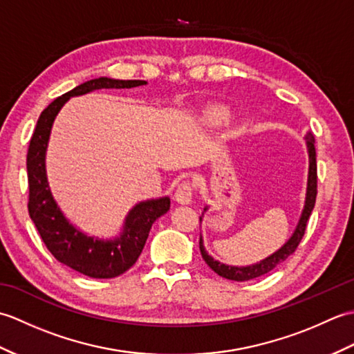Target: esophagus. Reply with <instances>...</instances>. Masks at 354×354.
<instances>
[{
	"mask_svg": "<svg viewBox=\"0 0 354 354\" xmlns=\"http://www.w3.org/2000/svg\"><path fill=\"white\" fill-rule=\"evenodd\" d=\"M193 198V189H192V184L190 183H183L178 185L176 193H175V201L178 204L181 205H187L192 202Z\"/></svg>",
	"mask_w": 354,
	"mask_h": 354,
	"instance_id": "1",
	"label": "esophagus"
}]
</instances>
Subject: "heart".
<instances>
[{"label":"heart","mask_w":354,"mask_h":354,"mask_svg":"<svg viewBox=\"0 0 354 354\" xmlns=\"http://www.w3.org/2000/svg\"><path fill=\"white\" fill-rule=\"evenodd\" d=\"M231 111L222 104H212L204 111V122L209 127L225 126L231 122Z\"/></svg>","instance_id":"heart-1"}]
</instances>
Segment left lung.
<instances>
[{
	"label": "left lung",
	"instance_id": "obj_1",
	"mask_svg": "<svg viewBox=\"0 0 354 354\" xmlns=\"http://www.w3.org/2000/svg\"><path fill=\"white\" fill-rule=\"evenodd\" d=\"M306 146H307V153H309V175H307V189H306V201H304V207L301 216H299V221L295 227V231L292 232V236L288 239L281 248H278L275 252L268 255L266 259H263L254 265L250 266H231V265H225V263H221L214 260L212 255H209L205 251L204 246V239H199V250L202 254V259L205 260L207 265L212 268L217 275H221L227 280L232 281H248L252 280V278H257L270 272L275 266L280 265L286 259L289 257L290 254L295 252L297 246L301 242V239L304 236L306 231V225L307 221H309L312 209L315 207V201H317V152H315V137L312 132L306 133ZM208 209V205L204 208V213ZM204 213L199 217V221L202 222L204 219Z\"/></svg>",
	"mask_w": 354,
	"mask_h": 354
}]
</instances>
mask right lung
Returning <instances> with one entry per match:
<instances>
[{
	"instance_id": "add662e5",
	"label": "right lung",
	"mask_w": 354,
	"mask_h": 354,
	"mask_svg": "<svg viewBox=\"0 0 354 354\" xmlns=\"http://www.w3.org/2000/svg\"><path fill=\"white\" fill-rule=\"evenodd\" d=\"M146 84V80H118L111 77L88 80L57 97L42 111L30 140L27 152L30 219L56 260L91 278H114L133 266L146 245L153 222L169 212L170 198L162 196L135 204L126 216L122 231L115 237L88 236L66 219L51 194L45 169L51 127L59 111L71 97L84 95L97 89L135 88Z\"/></svg>"
}]
</instances>
